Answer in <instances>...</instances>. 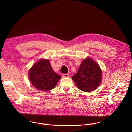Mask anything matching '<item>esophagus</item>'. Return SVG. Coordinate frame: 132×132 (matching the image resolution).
<instances>
[{
  "mask_svg": "<svg viewBox=\"0 0 132 132\" xmlns=\"http://www.w3.org/2000/svg\"><path fill=\"white\" fill-rule=\"evenodd\" d=\"M63 77L68 78V77H69V74H63Z\"/></svg>",
  "mask_w": 132,
  "mask_h": 132,
  "instance_id": "34e87169",
  "label": "esophagus"
}]
</instances>
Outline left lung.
I'll list each match as a JSON object with an SVG mask.
<instances>
[{
	"label": "left lung",
	"mask_w": 132,
	"mask_h": 132,
	"mask_svg": "<svg viewBox=\"0 0 132 132\" xmlns=\"http://www.w3.org/2000/svg\"><path fill=\"white\" fill-rule=\"evenodd\" d=\"M102 74L99 65L92 59L87 58L82 62L72 79L81 90L89 92L99 86L102 81Z\"/></svg>",
	"instance_id": "8db88e82"
}]
</instances>
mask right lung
I'll return each mask as SVG.
<instances>
[{
  "label": "right lung",
  "instance_id": "add662e5",
  "mask_svg": "<svg viewBox=\"0 0 132 132\" xmlns=\"http://www.w3.org/2000/svg\"><path fill=\"white\" fill-rule=\"evenodd\" d=\"M29 77L34 87L45 92L53 89L61 78L53 71L49 60L46 59H40L30 68Z\"/></svg>",
  "mask_w": 132,
  "mask_h": 132
}]
</instances>
